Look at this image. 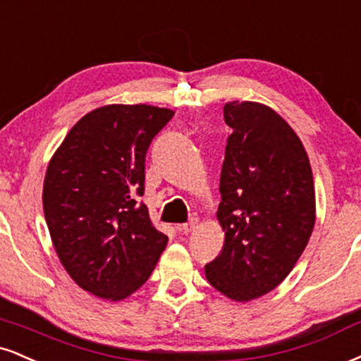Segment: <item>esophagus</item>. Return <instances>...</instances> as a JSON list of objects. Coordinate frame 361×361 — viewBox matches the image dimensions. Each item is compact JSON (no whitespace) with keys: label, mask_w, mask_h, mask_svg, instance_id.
<instances>
[{"label":"esophagus","mask_w":361,"mask_h":361,"mask_svg":"<svg viewBox=\"0 0 361 361\" xmlns=\"http://www.w3.org/2000/svg\"><path fill=\"white\" fill-rule=\"evenodd\" d=\"M197 224H198V220L192 219V220H190V222H186L183 225H178L176 228L180 230V232H183V233H190V232H193L195 228H197Z\"/></svg>","instance_id":"34e87169"}]
</instances>
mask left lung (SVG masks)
Wrapping results in <instances>:
<instances>
[{"label": "left lung", "mask_w": 361, "mask_h": 361, "mask_svg": "<svg viewBox=\"0 0 361 361\" xmlns=\"http://www.w3.org/2000/svg\"><path fill=\"white\" fill-rule=\"evenodd\" d=\"M232 128L220 173L219 222L225 244L207 281L233 301L281 284L306 249L316 220L310 158L293 128L259 102H228Z\"/></svg>", "instance_id": "obj_1"}]
</instances>
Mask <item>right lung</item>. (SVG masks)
<instances>
[{"label": "right lung", "mask_w": 361, "mask_h": 361, "mask_svg": "<svg viewBox=\"0 0 361 361\" xmlns=\"http://www.w3.org/2000/svg\"><path fill=\"white\" fill-rule=\"evenodd\" d=\"M173 116L146 104L99 107L73 126L50 159L47 227L65 271L94 296H131L168 244L137 197L145 195L147 147Z\"/></svg>", "instance_id": "right-lung-1"}]
</instances>
